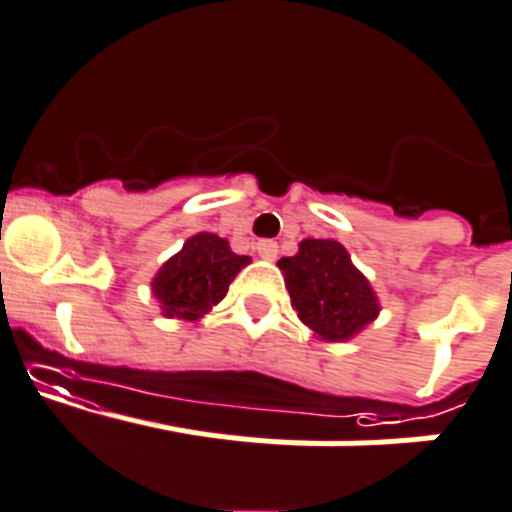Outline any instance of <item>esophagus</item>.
Listing matches in <instances>:
<instances>
[{
	"instance_id": "esophagus-1",
	"label": "esophagus",
	"mask_w": 512,
	"mask_h": 512,
	"mask_svg": "<svg viewBox=\"0 0 512 512\" xmlns=\"http://www.w3.org/2000/svg\"><path fill=\"white\" fill-rule=\"evenodd\" d=\"M256 251H259V256L264 261H274L276 253H279V246H276V241H259L256 243Z\"/></svg>"
}]
</instances>
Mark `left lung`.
Instances as JSON below:
<instances>
[{
  "label": "left lung",
  "instance_id": "1",
  "mask_svg": "<svg viewBox=\"0 0 512 512\" xmlns=\"http://www.w3.org/2000/svg\"><path fill=\"white\" fill-rule=\"evenodd\" d=\"M291 306L321 342H349L379 316L377 291L332 238H304L279 261Z\"/></svg>",
  "mask_w": 512,
  "mask_h": 512
}]
</instances>
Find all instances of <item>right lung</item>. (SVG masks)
Instances as JSON below:
<instances>
[{"mask_svg":"<svg viewBox=\"0 0 512 512\" xmlns=\"http://www.w3.org/2000/svg\"><path fill=\"white\" fill-rule=\"evenodd\" d=\"M248 264L251 259L233 253L226 238L201 231L160 266L150 281V291L163 316L198 321L221 304L231 281Z\"/></svg>","mask_w":512,"mask_h":512,"instance_id":"obj_1","label":"right lung"}]
</instances>
